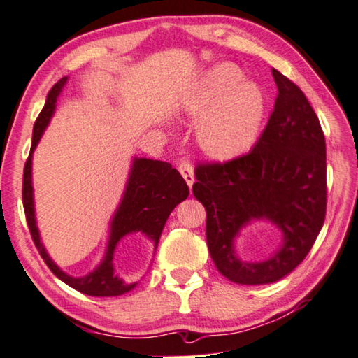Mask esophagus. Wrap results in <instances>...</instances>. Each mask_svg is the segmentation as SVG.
<instances>
[{"label": "esophagus", "instance_id": "esophagus-1", "mask_svg": "<svg viewBox=\"0 0 358 358\" xmlns=\"http://www.w3.org/2000/svg\"><path fill=\"white\" fill-rule=\"evenodd\" d=\"M178 170H180L181 177L185 178V181L188 183V186L191 188L192 183H194V169H192L191 162L189 161H181L178 164Z\"/></svg>", "mask_w": 358, "mask_h": 358}]
</instances>
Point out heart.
<instances>
[{"instance_id":"heart-1","label":"heart","mask_w":358,"mask_h":358,"mask_svg":"<svg viewBox=\"0 0 358 358\" xmlns=\"http://www.w3.org/2000/svg\"><path fill=\"white\" fill-rule=\"evenodd\" d=\"M185 111L199 121V148L217 161H231L257 141L266 115V97L257 84L242 81L237 68L221 65L203 78L186 100Z\"/></svg>"}]
</instances>
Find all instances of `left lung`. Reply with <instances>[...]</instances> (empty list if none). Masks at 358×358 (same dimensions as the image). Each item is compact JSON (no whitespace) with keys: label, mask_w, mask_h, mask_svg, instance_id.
Wrapping results in <instances>:
<instances>
[{"label":"left lung","mask_w":358,"mask_h":358,"mask_svg":"<svg viewBox=\"0 0 358 358\" xmlns=\"http://www.w3.org/2000/svg\"><path fill=\"white\" fill-rule=\"evenodd\" d=\"M274 111L247 155L199 164L192 194L207 212L210 257L231 282L264 285L296 268L314 245L327 213V148L319 117L303 90L275 68ZM252 219L282 231V245L264 262H243L234 239Z\"/></svg>","instance_id":"obj_1"}]
</instances>
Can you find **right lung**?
Segmentation results:
<instances>
[{
	"instance_id": "1",
	"label": "right lung",
	"mask_w": 358,
	"mask_h": 358,
	"mask_svg": "<svg viewBox=\"0 0 358 358\" xmlns=\"http://www.w3.org/2000/svg\"><path fill=\"white\" fill-rule=\"evenodd\" d=\"M66 76L57 81L52 89L49 90L46 103L39 113L35 126H33V140L31 150L24 169V188H22V197H24V208L28 228H30L31 239L35 242L39 255H41L48 268L59 277L62 282L70 285L75 290L81 292L89 296H119L137 287L135 283H126L115 274L113 266V257L119 241L127 234L141 232L157 247L159 237L164 229V224L172 213V210L185 201L189 194L188 185L183 177L173 169L169 162L152 161V159L134 157L132 167H130L129 180L124 191L121 203L115 212V217L110 224V237L105 257L101 263L92 272L84 277H71L65 274L57 266L44 248L35 218V201H33V186H31V157L38 141L46 130L48 124L55 111L57 97L66 84Z\"/></svg>"
}]
</instances>
